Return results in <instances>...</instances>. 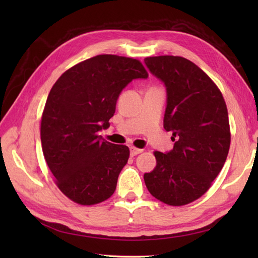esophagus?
<instances>
[{
    "label": "esophagus",
    "instance_id": "esophagus-1",
    "mask_svg": "<svg viewBox=\"0 0 258 258\" xmlns=\"http://www.w3.org/2000/svg\"><path fill=\"white\" fill-rule=\"evenodd\" d=\"M143 152V150L141 149H136V147L134 146H131L130 147V153H131V156H136L138 154H140V153Z\"/></svg>",
    "mask_w": 258,
    "mask_h": 258
}]
</instances>
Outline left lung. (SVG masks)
<instances>
[{
    "instance_id": "1",
    "label": "left lung",
    "mask_w": 258,
    "mask_h": 258,
    "mask_svg": "<svg viewBox=\"0 0 258 258\" xmlns=\"http://www.w3.org/2000/svg\"><path fill=\"white\" fill-rule=\"evenodd\" d=\"M144 63L166 89L164 128L175 142L169 152L154 153L156 167L144 182L155 199L182 206L206 193L224 166L231 144L227 107L215 83L188 59L164 55Z\"/></svg>"
}]
</instances>
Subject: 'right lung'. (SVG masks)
Wrapping results in <instances>:
<instances>
[{
    "label": "right lung",
    "mask_w": 258,
    "mask_h": 258,
    "mask_svg": "<svg viewBox=\"0 0 258 258\" xmlns=\"http://www.w3.org/2000/svg\"><path fill=\"white\" fill-rule=\"evenodd\" d=\"M138 59L103 54L61 75L47 96L41 122L42 150L58 188L81 205L111 197L130 150L104 141L120 93L147 79Z\"/></svg>",
    "instance_id": "right-lung-1"
}]
</instances>
